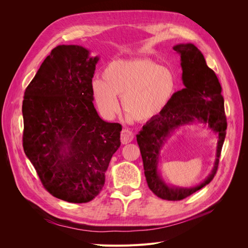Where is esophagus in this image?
I'll list each match as a JSON object with an SVG mask.
<instances>
[{"mask_svg":"<svg viewBox=\"0 0 248 248\" xmlns=\"http://www.w3.org/2000/svg\"><path fill=\"white\" fill-rule=\"evenodd\" d=\"M134 140V134L129 131V129H123L122 134H121V140L124 145L128 144V142H131Z\"/></svg>","mask_w":248,"mask_h":248,"instance_id":"esophagus-1","label":"esophagus"}]
</instances>
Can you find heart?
Listing matches in <instances>:
<instances>
[{"label": "heart", "instance_id": "obj_1", "mask_svg": "<svg viewBox=\"0 0 248 248\" xmlns=\"http://www.w3.org/2000/svg\"><path fill=\"white\" fill-rule=\"evenodd\" d=\"M176 79L168 67L152 59H119L109 62L102 80L93 83V93L100 112L112 117L120 108L136 122L158 116L172 100Z\"/></svg>", "mask_w": 248, "mask_h": 248}]
</instances>
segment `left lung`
<instances>
[{
	"label": "left lung",
	"instance_id": "left-lung-1",
	"mask_svg": "<svg viewBox=\"0 0 248 248\" xmlns=\"http://www.w3.org/2000/svg\"><path fill=\"white\" fill-rule=\"evenodd\" d=\"M173 49L181 57L182 80L185 88L175 93L167 108L146 123L137 135L149 188L158 197L178 201L209 184L214 178L226 136L224 99L215 72L207 66L201 51L192 43L178 44ZM195 122L205 124L217 136V158L212 173L199 186L182 188L167 185L157 170L159 153L166 140L179 127Z\"/></svg>",
	"mask_w": 248,
	"mask_h": 248
}]
</instances>
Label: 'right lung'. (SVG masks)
Returning <instances> with one entry per match:
<instances>
[{"label": "right lung", "mask_w": 248, "mask_h": 248, "mask_svg": "<svg viewBox=\"0 0 248 248\" xmlns=\"http://www.w3.org/2000/svg\"><path fill=\"white\" fill-rule=\"evenodd\" d=\"M79 45L51 51L25 90L23 148L44 188L58 199L86 203L101 191L122 125L100 119L93 77L98 56Z\"/></svg>", "instance_id": "obj_1"}]
</instances>
